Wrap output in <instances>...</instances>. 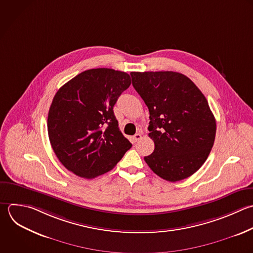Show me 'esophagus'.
Instances as JSON below:
<instances>
[{
  "mask_svg": "<svg viewBox=\"0 0 253 253\" xmlns=\"http://www.w3.org/2000/svg\"><path fill=\"white\" fill-rule=\"evenodd\" d=\"M141 139V133H139V132H137V133H135L134 135H133V140L136 142V141H138V140H140Z\"/></svg>",
  "mask_w": 253,
  "mask_h": 253,
  "instance_id": "esophagus-1",
  "label": "esophagus"
}]
</instances>
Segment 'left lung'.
Instances as JSON below:
<instances>
[{
  "label": "left lung",
  "mask_w": 253,
  "mask_h": 253,
  "mask_svg": "<svg viewBox=\"0 0 253 253\" xmlns=\"http://www.w3.org/2000/svg\"><path fill=\"white\" fill-rule=\"evenodd\" d=\"M132 86L149 111L154 151L150 169L170 182L193 175L207 160L216 125L208 101L185 75L173 71L131 72Z\"/></svg>",
  "instance_id": "obj_1"
}]
</instances>
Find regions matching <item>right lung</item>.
Instances as JSON below:
<instances>
[{"label": "right lung", "mask_w": 253, "mask_h": 253, "mask_svg": "<svg viewBox=\"0 0 253 253\" xmlns=\"http://www.w3.org/2000/svg\"><path fill=\"white\" fill-rule=\"evenodd\" d=\"M130 83L126 72L97 68L78 74L57 91L47 130L52 149L66 169L92 179L112 170L131 147L113 110Z\"/></svg>", "instance_id": "1"}]
</instances>
